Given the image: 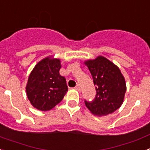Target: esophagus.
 <instances>
[{
    "label": "esophagus",
    "mask_w": 150,
    "mask_h": 150,
    "mask_svg": "<svg viewBox=\"0 0 150 150\" xmlns=\"http://www.w3.org/2000/svg\"><path fill=\"white\" fill-rule=\"evenodd\" d=\"M75 90H76L77 91H80V90H81V88H80V86H79V85H77V86H76V87H75Z\"/></svg>",
    "instance_id": "1"
}]
</instances>
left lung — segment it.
Segmentation results:
<instances>
[{"mask_svg": "<svg viewBox=\"0 0 150 150\" xmlns=\"http://www.w3.org/2000/svg\"><path fill=\"white\" fill-rule=\"evenodd\" d=\"M91 73L96 96L85 104L95 116H107L122 106L126 91V83L120 69L113 62L99 55L95 59L85 61Z\"/></svg>", "mask_w": 150, "mask_h": 150, "instance_id": "left-lung-1", "label": "left lung"}]
</instances>
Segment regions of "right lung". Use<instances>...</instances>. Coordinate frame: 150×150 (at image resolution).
I'll list each match as a JSON object with an SVG mask.
<instances>
[{"instance_id": "1", "label": "right lung", "mask_w": 150, "mask_h": 150, "mask_svg": "<svg viewBox=\"0 0 150 150\" xmlns=\"http://www.w3.org/2000/svg\"><path fill=\"white\" fill-rule=\"evenodd\" d=\"M59 59L47 56L33 68L28 79L26 95L30 104L41 111L52 110L62 100L68 88L66 79L59 74Z\"/></svg>"}]
</instances>
